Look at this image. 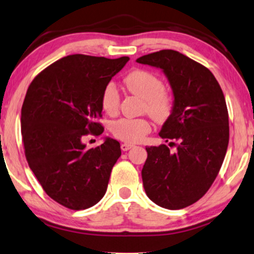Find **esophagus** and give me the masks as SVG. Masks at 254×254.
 <instances>
[{
    "mask_svg": "<svg viewBox=\"0 0 254 254\" xmlns=\"http://www.w3.org/2000/svg\"><path fill=\"white\" fill-rule=\"evenodd\" d=\"M131 147H133V144H129V143H123V144H121V149H123L124 151L129 150Z\"/></svg>",
    "mask_w": 254,
    "mask_h": 254,
    "instance_id": "esophagus-1",
    "label": "esophagus"
}]
</instances>
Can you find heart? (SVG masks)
Listing matches in <instances>:
<instances>
[{
  "label": "heart",
  "instance_id": "1",
  "mask_svg": "<svg viewBox=\"0 0 254 254\" xmlns=\"http://www.w3.org/2000/svg\"><path fill=\"white\" fill-rule=\"evenodd\" d=\"M125 84L131 93L143 99V110L156 119H163L170 112V97L163 90L162 80L146 70H135L127 74ZM120 104L117 85L108 83L101 93V107L107 114H115ZM112 133L125 142L135 143L142 141L151 130L146 119H120L112 124Z\"/></svg>",
  "mask_w": 254,
  "mask_h": 254
}]
</instances>
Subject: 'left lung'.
Wrapping results in <instances>:
<instances>
[{"instance_id": "1", "label": "left lung", "mask_w": 254, "mask_h": 254, "mask_svg": "<svg viewBox=\"0 0 254 254\" xmlns=\"http://www.w3.org/2000/svg\"><path fill=\"white\" fill-rule=\"evenodd\" d=\"M136 62L166 74L174 101L159 135L179 142L175 151L166 144L146 148L144 191L157 205L183 209L205 195L223 164L229 144L225 98L211 71L179 51L161 50Z\"/></svg>"}]
</instances>
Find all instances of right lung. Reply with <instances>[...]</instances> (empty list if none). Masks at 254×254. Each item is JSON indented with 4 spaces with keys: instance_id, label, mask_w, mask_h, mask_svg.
<instances>
[{
    "instance_id": "add662e5",
    "label": "right lung",
    "mask_w": 254,
    "mask_h": 254,
    "mask_svg": "<svg viewBox=\"0 0 254 254\" xmlns=\"http://www.w3.org/2000/svg\"><path fill=\"white\" fill-rule=\"evenodd\" d=\"M129 61L71 55L55 62L26 91L21 127L25 157L44 191L72 210L97 204L106 193L120 143L105 137L87 148L83 137L103 134L101 93Z\"/></svg>"
}]
</instances>
